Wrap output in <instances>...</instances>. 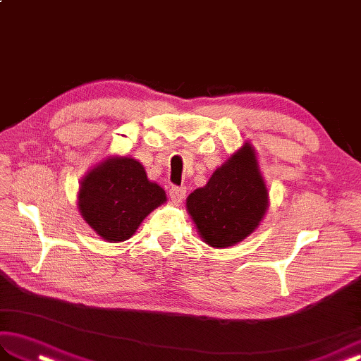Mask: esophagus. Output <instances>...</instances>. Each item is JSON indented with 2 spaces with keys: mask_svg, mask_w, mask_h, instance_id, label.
<instances>
[{
  "mask_svg": "<svg viewBox=\"0 0 361 361\" xmlns=\"http://www.w3.org/2000/svg\"><path fill=\"white\" fill-rule=\"evenodd\" d=\"M169 197L173 203H181L186 197V188H180V186H172L169 189Z\"/></svg>",
  "mask_w": 361,
  "mask_h": 361,
  "instance_id": "1",
  "label": "esophagus"
}]
</instances>
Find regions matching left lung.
<instances>
[{
	"mask_svg": "<svg viewBox=\"0 0 361 361\" xmlns=\"http://www.w3.org/2000/svg\"><path fill=\"white\" fill-rule=\"evenodd\" d=\"M203 240L216 248L233 247L250 235L268 208L265 181L250 144L212 173L204 188L186 200Z\"/></svg>",
	"mask_w": 361,
	"mask_h": 361,
	"instance_id": "obj_1",
	"label": "left lung"
}]
</instances>
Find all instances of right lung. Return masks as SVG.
<instances>
[{"label": "right lung", "instance_id": "1", "mask_svg": "<svg viewBox=\"0 0 361 361\" xmlns=\"http://www.w3.org/2000/svg\"><path fill=\"white\" fill-rule=\"evenodd\" d=\"M164 202V190L147 180L141 163L127 157L106 159L93 169L79 190L82 217L109 242L132 237L141 221Z\"/></svg>", "mask_w": 361, "mask_h": 361}]
</instances>
